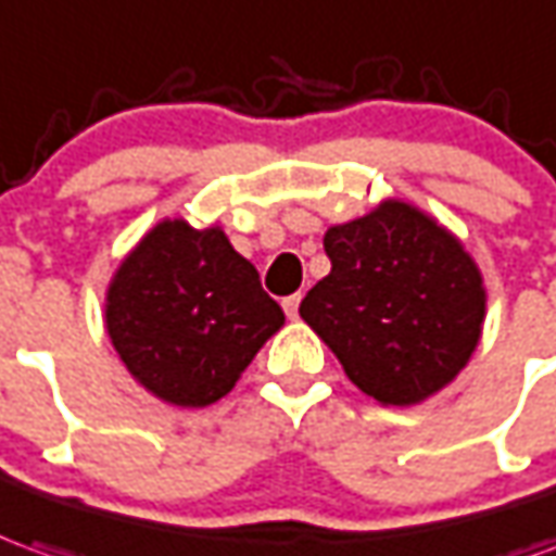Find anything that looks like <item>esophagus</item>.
<instances>
[{"mask_svg":"<svg viewBox=\"0 0 556 556\" xmlns=\"http://www.w3.org/2000/svg\"><path fill=\"white\" fill-rule=\"evenodd\" d=\"M298 306H301V294H289V298H282V309H286V316L298 318Z\"/></svg>","mask_w":556,"mask_h":556,"instance_id":"34e87169","label":"esophagus"}]
</instances>
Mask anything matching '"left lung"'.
Masks as SVG:
<instances>
[{
	"label": "left lung",
	"mask_w": 556,
	"mask_h": 556,
	"mask_svg": "<svg viewBox=\"0 0 556 556\" xmlns=\"http://www.w3.org/2000/svg\"><path fill=\"white\" fill-rule=\"evenodd\" d=\"M331 274L301 316L331 345L355 386L386 406H409L448 386L479 343L484 289L464 247L403 201L333 225Z\"/></svg>",
	"instance_id": "1"
}]
</instances>
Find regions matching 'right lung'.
I'll return each instance as SVG.
<instances>
[{
    "mask_svg": "<svg viewBox=\"0 0 556 556\" xmlns=\"http://www.w3.org/2000/svg\"><path fill=\"white\" fill-rule=\"evenodd\" d=\"M108 333L156 397L211 406L286 321L258 270L219 228L159 223L108 289Z\"/></svg>",
    "mask_w": 556,
    "mask_h": 556,
    "instance_id": "add662e5",
    "label": "right lung"
}]
</instances>
